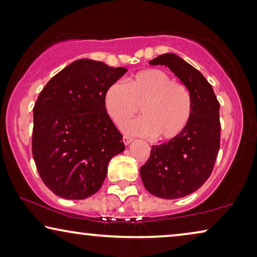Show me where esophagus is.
<instances>
[{
  "instance_id": "esophagus-1",
  "label": "esophagus",
  "mask_w": 257,
  "mask_h": 257,
  "mask_svg": "<svg viewBox=\"0 0 257 257\" xmlns=\"http://www.w3.org/2000/svg\"><path fill=\"white\" fill-rule=\"evenodd\" d=\"M122 142H124L125 145H128V144L132 143V138H130L127 136H124L122 137Z\"/></svg>"
}]
</instances>
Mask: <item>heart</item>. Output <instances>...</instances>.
Listing matches in <instances>:
<instances>
[{"label":"heart","mask_w":257,"mask_h":257,"mask_svg":"<svg viewBox=\"0 0 257 257\" xmlns=\"http://www.w3.org/2000/svg\"><path fill=\"white\" fill-rule=\"evenodd\" d=\"M104 107L115 124L140 112L143 117L126 121L122 131L131 136L171 140L187 127L193 101L189 91L163 70L149 69L130 77L126 84L115 82L104 93Z\"/></svg>","instance_id":"obj_1"}]
</instances>
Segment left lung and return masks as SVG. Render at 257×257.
Returning a JSON list of instances; mask_svg holds the SVG:
<instances>
[{
    "mask_svg": "<svg viewBox=\"0 0 257 257\" xmlns=\"http://www.w3.org/2000/svg\"><path fill=\"white\" fill-rule=\"evenodd\" d=\"M150 64L167 66L180 79L191 93L193 112L180 136L152 146L140 177L154 196L184 198L198 191L212 174L220 149V104L202 73L178 55H160Z\"/></svg>",
    "mask_w": 257,
    "mask_h": 257,
    "instance_id": "obj_1",
    "label": "left lung"
}]
</instances>
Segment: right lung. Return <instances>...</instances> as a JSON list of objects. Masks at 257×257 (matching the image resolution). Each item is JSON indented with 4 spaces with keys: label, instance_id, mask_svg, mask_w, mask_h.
Listing matches in <instances>:
<instances>
[{
    "label": "right lung",
    "instance_id": "1",
    "mask_svg": "<svg viewBox=\"0 0 257 257\" xmlns=\"http://www.w3.org/2000/svg\"><path fill=\"white\" fill-rule=\"evenodd\" d=\"M77 59L47 83L34 106L33 156L45 186L59 198L83 200L99 191L110 160L125 150L104 107V93L125 75Z\"/></svg>",
    "mask_w": 257,
    "mask_h": 257
}]
</instances>
